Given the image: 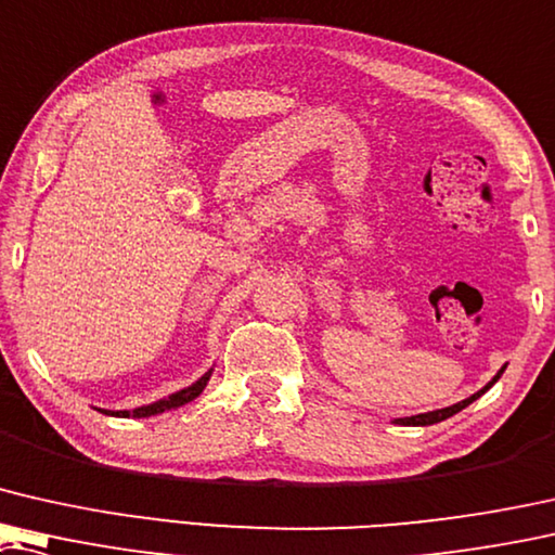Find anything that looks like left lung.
<instances>
[{
	"instance_id": "obj_1",
	"label": "left lung",
	"mask_w": 555,
	"mask_h": 555,
	"mask_svg": "<svg viewBox=\"0 0 555 555\" xmlns=\"http://www.w3.org/2000/svg\"><path fill=\"white\" fill-rule=\"evenodd\" d=\"M503 371H505V367H501V371L495 373V377H493L491 383L486 385V388H480L478 392H473L470 398L461 400V403H455V405H448V408H440V411H430V413H421V415H411V417H398V421H392V423H398V425H433V423H440V421H446V417H451V415H455V413H461L463 408H468V405L473 403V400L483 396V392H486L488 388H493V383H498V377L503 375Z\"/></svg>"
}]
</instances>
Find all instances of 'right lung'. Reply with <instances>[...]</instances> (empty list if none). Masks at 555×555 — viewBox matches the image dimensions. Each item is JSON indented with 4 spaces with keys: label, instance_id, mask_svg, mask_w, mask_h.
Instances as JSON below:
<instances>
[{
    "label": "right lung",
    "instance_id": "add662e5",
    "mask_svg": "<svg viewBox=\"0 0 555 555\" xmlns=\"http://www.w3.org/2000/svg\"><path fill=\"white\" fill-rule=\"evenodd\" d=\"M210 375H212V371H207L203 377H199V380L192 383L190 388H182V390H178V392H172V396L157 400V403L134 408V411H117V413H112V415H117V417H130V415H132V417H150V415L172 411V408H180V405H184V403H190V400H195V398L199 396V392L205 390V385H207V380H210Z\"/></svg>",
    "mask_w": 555,
    "mask_h": 555
}]
</instances>
